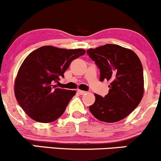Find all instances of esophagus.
I'll return each instance as SVG.
<instances>
[{"label":"esophagus","mask_w":161,"mask_h":161,"mask_svg":"<svg viewBox=\"0 0 161 161\" xmlns=\"http://www.w3.org/2000/svg\"><path fill=\"white\" fill-rule=\"evenodd\" d=\"M77 92H78L79 94H80V95H86V94L87 93L86 92H85V91H82V90H80V89H79V90H77Z\"/></svg>","instance_id":"esophagus-1"}]
</instances>
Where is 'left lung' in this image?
Returning <instances> with one entry per match:
<instances>
[{
    "mask_svg": "<svg viewBox=\"0 0 161 161\" xmlns=\"http://www.w3.org/2000/svg\"><path fill=\"white\" fill-rule=\"evenodd\" d=\"M100 69V81L110 82L108 94H95L90 112L100 121L115 123L124 119L138 107L144 95V75L141 60L132 50L107 44L87 50Z\"/></svg>",
    "mask_w": 161,
    "mask_h": 161,
    "instance_id": "8db88e82",
    "label": "left lung"
}]
</instances>
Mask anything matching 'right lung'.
<instances>
[{
	"label": "right lung",
	"mask_w": 161,
	"mask_h": 161,
	"mask_svg": "<svg viewBox=\"0 0 161 161\" xmlns=\"http://www.w3.org/2000/svg\"><path fill=\"white\" fill-rule=\"evenodd\" d=\"M83 49L43 46L29 53L20 66L14 93L20 107L32 119L51 123L65 111L75 91L56 88L70 63L85 54Z\"/></svg>",
	"instance_id": "1"
}]
</instances>
